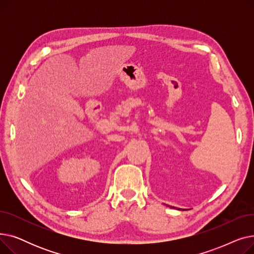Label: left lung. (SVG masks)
I'll return each mask as SVG.
<instances>
[{
  "label": "left lung",
  "mask_w": 254,
  "mask_h": 254,
  "mask_svg": "<svg viewBox=\"0 0 254 254\" xmlns=\"http://www.w3.org/2000/svg\"><path fill=\"white\" fill-rule=\"evenodd\" d=\"M170 207H171V208H174V207H172V206H170ZM179 210H183V209H179Z\"/></svg>",
  "instance_id": "obj_1"
}]
</instances>
